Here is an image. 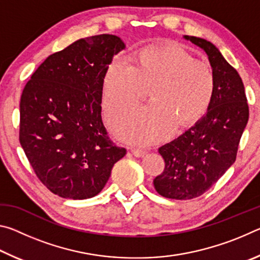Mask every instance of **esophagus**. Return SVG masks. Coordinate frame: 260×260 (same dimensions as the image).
<instances>
[{
    "label": "esophagus",
    "mask_w": 260,
    "mask_h": 260,
    "mask_svg": "<svg viewBox=\"0 0 260 260\" xmlns=\"http://www.w3.org/2000/svg\"><path fill=\"white\" fill-rule=\"evenodd\" d=\"M131 151L135 157H143L147 152L146 150H144V149H140V148H133Z\"/></svg>",
    "instance_id": "obj_1"
}]
</instances>
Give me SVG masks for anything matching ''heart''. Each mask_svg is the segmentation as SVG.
Here are the masks:
<instances>
[{"label":"heart","instance_id":"obj_1","mask_svg":"<svg viewBox=\"0 0 260 260\" xmlns=\"http://www.w3.org/2000/svg\"><path fill=\"white\" fill-rule=\"evenodd\" d=\"M151 87L153 102L134 108L112 121L113 133L125 141L148 143L169 135L177 124L190 125L212 102L215 74L180 46L141 49L133 63L124 56L110 61L103 78L102 107L107 117L138 103Z\"/></svg>","mask_w":260,"mask_h":260}]
</instances>
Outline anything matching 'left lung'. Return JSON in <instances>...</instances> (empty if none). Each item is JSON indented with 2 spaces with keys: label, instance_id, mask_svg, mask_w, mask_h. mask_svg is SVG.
Listing matches in <instances>:
<instances>
[{
  "label": "left lung",
  "instance_id": "1",
  "mask_svg": "<svg viewBox=\"0 0 260 260\" xmlns=\"http://www.w3.org/2000/svg\"><path fill=\"white\" fill-rule=\"evenodd\" d=\"M209 57L215 74V91L204 117L158 149L165 169L153 179L159 195L191 200L210 189L236 159L241 136L249 119V107L239 72L210 41L184 35Z\"/></svg>",
  "mask_w": 260,
  "mask_h": 260
}]
</instances>
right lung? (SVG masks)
Returning <instances> with one entry per match:
<instances>
[{"label":"right lung","instance_id":"1","mask_svg":"<svg viewBox=\"0 0 260 260\" xmlns=\"http://www.w3.org/2000/svg\"><path fill=\"white\" fill-rule=\"evenodd\" d=\"M124 48L111 34L80 39L47 57L21 93L19 142L38 179L63 199L98 195L126 155L101 117L104 73Z\"/></svg>","mask_w":260,"mask_h":260}]
</instances>
